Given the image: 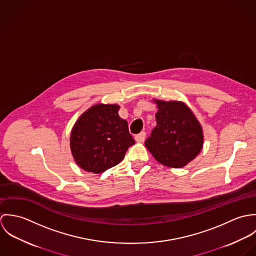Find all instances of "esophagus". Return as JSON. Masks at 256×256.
I'll return each mask as SVG.
<instances>
[{
  "instance_id": "esophagus-1",
  "label": "esophagus",
  "mask_w": 256,
  "mask_h": 256,
  "mask_svg": "<svg viewBox=\"0 0 256 256\" xmlns=\"http://www.w3.org/2000/svg\"><path fill=\"white\" fill-rule=\"evenodd\" d=\"M146 132H141L140 134L136 135V136H135V140H136V142H139V143L144 142V141H145V139H146Z\"/></svg>"
}]
</instances>
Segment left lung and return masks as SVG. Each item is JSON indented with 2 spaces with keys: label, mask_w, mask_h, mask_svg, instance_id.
<instances>
[{
  "label": "left lung",
  "mask_w": 256,
  "mask_h": 256,
  "mask_svg": "<svg viewBox=\"0 0 256 256\" xmlns=\"http://www.w3.org/2000/svg\"><path fill=\"white\" fill-rule=\"evenodd\" d=\"M156 102V126L145 142L148 150L160 164L183 168L200 152L202 128L192 111L180 102Z\"/></svg>",
  "instance_id": "8db88e82"
}]
</instances>
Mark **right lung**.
<instances>
[{"label":"right lung","mask_w":256,"mask_h":256,"mask_svg":"<svg viewBox=\"0 0 256 256\" xmlns=\"http://www.w3.org/2000/svg\"><path fill=\"white\" fill-rule=\"evenodd\" d=\"M116 104H98L86 111L71 133L76 162L88 172L100 174L118 164L135 144L128 123L118 115Z\"/></svg>","instance_id":"right-lung-1"}]
</instances>
